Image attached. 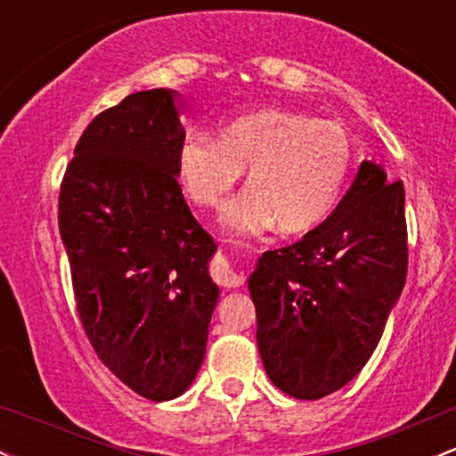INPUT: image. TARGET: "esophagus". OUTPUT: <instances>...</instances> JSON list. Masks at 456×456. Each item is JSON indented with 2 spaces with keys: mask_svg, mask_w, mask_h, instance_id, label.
<instances>
[{
  "mask_svg": "<svg viewBox=\"0 0 456 456\" xmlns=\"http://www.w3.org/2000/svg\"><path fill=\"white\" fill-rule=\"evenodd\" d=\"M212 277H214V281H216L218 285H223V288H240V285L244 283L242 274H238L236 270L224 262V259L212 268Z\"/></svg>",
  "mask_w": 456,
  "mask_h": 456,
  "instance_id": "obj_1",
  "label": "esophagus"
}]
</instances>
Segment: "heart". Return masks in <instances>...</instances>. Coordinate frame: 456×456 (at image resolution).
<instances>
[{"label":"heart","mask_w":456,"mask_h":456,"mask_svg":"<svg viewBox=\"0 0 456 456\" xmlns=\"http://www.w3.org/2000/svg\"><path fill=\"white\" fill-rule=\"evenodd\" d=\"M179 179L194 205L218 212L248 168V190L229 205L238 236L277 227L297 236L331 214L353 164L342 125L297 110L266 108L224 125L218 140L192 132L179 147Z\"/></svg>","instance_id":"b5f03b06"}]
</instances>
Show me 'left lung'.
Returning a JSON list of instances; mask_svg holds the SVG:
<instances>
[{"instance_id": "8db88e82", "label": "left lung", "mask_w": 456, "mask_h": 456, "mask_svg": "<svg viewBox=\"0 0 456 456\" xmlns=\"http://www.w3.org/2000/svg\"><path fill=\"white\" fill-rule=\"evenodd\" d=\"M407 262L403 182L363 159L331 216L264 253L248 277L270 381L318 400L357 377L403 292Z\"/></svg>"}]
</instances>
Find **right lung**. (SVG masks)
Masks as SVG:
<instances>
[{"instance_id": "right-lung-1", "label": "right lung", "mask_w": 456, "mask_h": 456, "mask_svg": "<svg viewBox=\"0 0 456 456\" xmlns=\"http://www.w3.org/2000/svg\"><path fill=\"white\" fill-rule=\"evenodd\" d=\"M175 90L99 112L75 144L58 197L75 309L97 357L149 400L177 398L205 357L216 244L177 182L186 140Z\"/></svg>"}]
</instances>
